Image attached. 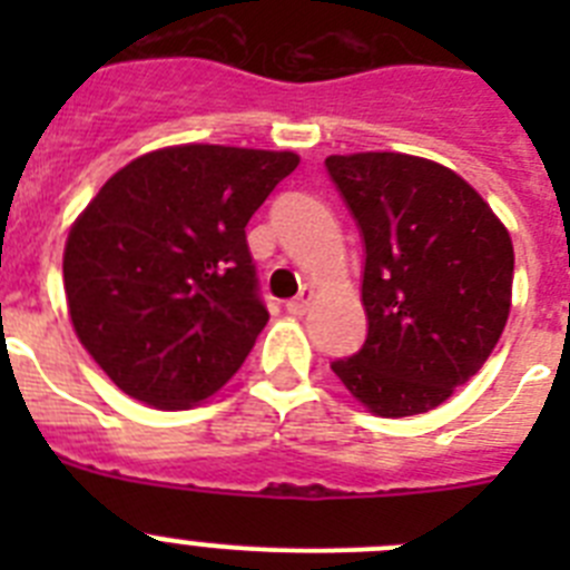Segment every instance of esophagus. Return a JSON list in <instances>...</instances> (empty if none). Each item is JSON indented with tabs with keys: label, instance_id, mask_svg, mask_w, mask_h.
I'll list each match as a JSON object with an SVG mask.
<instances>
[{
	"label": "esophagus",
	"instance_id": "1",
	"mask_svg": "<svg viewBox=\"0 0 570 570\" xmlns=\"http://www.w3.org/2000/svg\"><path fill=\"white\" fill-rule=\"evenodd\" d=\"M311 299H314V291L302 288V294L294 296V299H288V305H285V308H288V314L302 316V314H305V311L311 308Z\"/></svg>",
	"mask_w": 570,
	"mask_h": 570
}]
</instances>
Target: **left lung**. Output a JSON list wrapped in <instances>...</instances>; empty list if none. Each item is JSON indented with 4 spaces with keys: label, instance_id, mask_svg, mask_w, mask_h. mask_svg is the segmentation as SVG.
<instances>
[{
    "label": "left lung",
    "instance_id": "8db88e82",
    "mask_svg": "<svg viewBox=\"0 0 570 570\" xmlns=\"http://www.w3.org/2000/svg\"><path fill=\"white\" fill-rule=\"evenodd\" d=\"M365 250L367 336L331 362L376 416H414L465 385L511 311L505 225L454 170L407 154L325 159Z\"/></svg>",
    "mask_w": 570,
    "mask_h": 570
}]
</instances>
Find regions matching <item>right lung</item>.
Segmentation results:
<instances>
[{"label":"right lung","mask_w":570,"mask_h":570,"mask_svg":"<svg viewBox=\"0 0 570 570\" xmlns=\"http://www.w3.org/2000/svg\"><path fill=\"white\" fill-rule=\"evenodd\" d=\"M291 150L176 145L102 185L65 245L73 331L119 391L208 400L268 322L245 225L294 174Z\"/></svg>","instance_id":"1"}]
</instances>
